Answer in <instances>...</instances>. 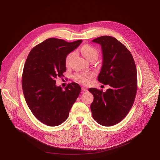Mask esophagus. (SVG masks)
Here are the masks:
<instances>
[{
  "label": "esophagus",
  "instance_id": "obj_1",
  "mask_svg": "<svg viewBox=\"0 0 160 160\" xmlns=\"http://www.w3.org/2000/svg\"><path fill=\"white\" fill-rule=\"evenodd\" d=\"M82 89L83 91H85V92H87V91H88L87 88H86V87H83L82 88Z\"/></svg>",
  "mask_w": 160,
  "mask_h": 160
}]
</instances>
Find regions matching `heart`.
<instances>
[{
    "mask_svg": "<svg viewBox=\"0 0 160 160\" xmlns=\"http://www.w3.org/2000/svg\"><path fill=\"white\" fill-rule=\"evenodd\" d=\"M80 52L89 61H96L99 54V51L96 48L88 44H85L82 45V48H80ZM73 55V52H71L67 55L65 59L66 65H68V64H69ZM93 73L91 72L78 73L75 75L74 78L76 81L81 83L87 84L90 82V80L93 77Z\"/></svg>",
    "mask_w": 160,
    "mask_h": 160,
    "instance_id": "heart-1",
    "label": "heart"
}]
</instances>
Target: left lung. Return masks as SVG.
<instances>
[{"label": "left lung", "instance_id": "8db88e82", "mask_svg": "<svg viewBox=\"0 0 160 160\" xmlns=\"http://www.w3.org/2000/svg\"><path fill=\"white\" fill-rule=\"evenodd\" d=\"M101 45L102 65L98 81L111 87L90 88L94 101L90 105L92 117L99 124L109 127L120 122L130 110L137 93L138 78L134 59L125 45L110 36L95 38Z\"/></svg>", "mask_w": 160, "mask_h": 160}]
</instances>
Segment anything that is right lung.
I'll return each instance as SVG.
<instances>
[{"mask_svg": "<svg viewBox=\"0 0 160 160\" xmlns=\"http://www.w3.org/2000/svg\"><path fill=\"white\" fill-rule=\"evenodd\" d=\"M82 42L50 38L34 47L27 57L22 75V92L33 115L45 125L62 123L81 92L77 83L63 90L56 85L55 80L64 77L66 57Z\"/></svg>", "mask_w": 160, "mask_h": 160, "instance_id": "1", "label": "right lung"}]
</instances>
